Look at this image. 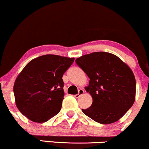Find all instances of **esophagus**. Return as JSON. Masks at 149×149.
Segmentation results:
<instances>
[{
	"instance_id": "34e87169",
	"label": "esophagus",
	"mask_w": 149,
	"mask_h": 149,
	"mask_svg": "<svg viewBox=\"0 0 149 149\" xmlns=\"http://www.w3.org/2000/svg\"><path fill=\"white\" fill-rule=\"evenodd\" d=\"M84 90H83V89H80L79 90H78V93L77 94V95H74V97H76V98H78V97H79L80 95H83V94H84Z\"/></svg>"
}]
</instances>
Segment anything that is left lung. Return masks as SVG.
I'll return each mask as SVG.
<instances>
[{
	"instance_id": "8db88e82",
	"label": "left lung",
	"mask_w": 149,
	"mask_h": 149,
	"mask_svg": "<svg viewBox=\"0 0 149 149\" xmlns=\"http://www.w3.org/2000/svg\"><path fill=\"white\" fill-rule=\"evenodd\" d=\"M90 78L85 89L92 97L91 107L82 111L101 124L118 121L135 101L136 80L130 68L111 53L96 52L76 59Z\"/></svg>"
}]
</instances>
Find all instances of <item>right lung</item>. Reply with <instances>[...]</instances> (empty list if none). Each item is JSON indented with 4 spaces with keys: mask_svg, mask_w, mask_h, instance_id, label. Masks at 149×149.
<instances>
[{
    "mask_svg": "<svg viewBox=\"0 0 149 149\" xmlns=\"http://www.w3.org/2000/svg\"><path fill=\"white\" fill-rule=\"evenodd\" d=\"M74 59L45 54L26 65L13 87L16 106L24 116L44 123L60 111L64 97L62 76Z\"/></svg>",
    "mask_w": 149,
    "mask_h": 149,
    "instance_id": "1",
    "label": "right lung"
}]
</instances>
